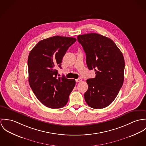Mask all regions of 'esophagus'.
Listing matches in <instances>:
<instances>
[{
	"mask_svg": "<svg viewBox=\"0 0 146 146\" xmlns=\"http://www.w3.org/2000/svg\"><path fill=\"white\" fill-rule=\"evenodd\" d=\"M76 82H80L82 81V78H78V79L76 80Z\"/></svg>",
	"mask_w": 146,
	"mask_h": 146,
	"instance_id": "1",
	"label": "esophagus"
}]
</instances>
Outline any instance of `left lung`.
<instances>
[{
	"instance_id": "1",
	"label": "left lung",
	"mask_w": 146,
	"mask_h": 146,
	"mask_svg": "<svg viewBox=\"0 0 146 146\" xmlns=\"http://www.w3.org/2000/svg\"><path fill=\"white\" fill-rule=\"evenodd\" d=\"M77 39L86 53L87 67L96 72L94 78L87 80L85 101L92 108H105L113 102L123 86V55L112 40L100 34L78 35Z\"/></svg>"
}]
</instances>
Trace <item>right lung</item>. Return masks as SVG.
<instances>
[{
  "instance_id": "1",
  "label": "right lung",
  "mask_w": 146,
  "mask_h": 146,
  "mask_svg": "<svg viewBox=\"0 0 146 146\" xmlns=\"http://www.w3.org/2000/svg\"><path fill=\"white\" fill-rule=\"evenodd\" d=\"M76 40L73 37L55 36L39 41L29 54L30 86L37 99L49 108L64 106L75 86L74 80L58 77L56 68H62L66 51Z\"/></svg>"
}]
</instances>
